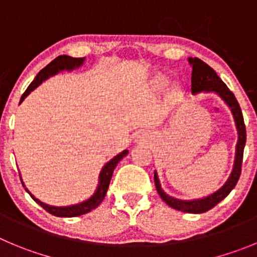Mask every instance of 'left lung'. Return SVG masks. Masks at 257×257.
I'll list each match as a JSON object with an SVG mask.
<instances>
[{"mask_svg":"<svg viewBox=\"0 0 257 257\" xmlns=\"http://www.w3.org/2000/svg\"><path fill=\"white\" fill-rule=\"evenodd\" d=\"M189 62H190L191 67H193V72H191V92L198 93L200 91H207V92L213 91V92H217L228 104V106L231 107L232 112H233L234 120H236L237 131H238V142H237L236 146V158H234V166L233 170H232L231 176L228 177L226 184L219 190L213 193L212 195L207 196V198L188 201L171 198V196L164 193V190L161 189V185H160V181H158L157 174L155 172V185L156 189H157V193L167 205H170V207L176 210H181V212L198 214V213H204L207 210L212 209L213 207H215L236 186L237 181H238L239 176H241L243 148L244 143H246V126H244L243 115H242L238 101L234 97L233 92L229 91V88L227 87L226 83L218 77V74L215 73L214 69L208 66L201 59L196 58V57L189 58Z\"/></svg>","mask_w":257,"mask_h":257,"instance_id":"8db88e82","label":"left lung"}]
</instances>
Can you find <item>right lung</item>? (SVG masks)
Segmentation results:
<instances>
[{"label":"right lung","mask_w":257,"mask_h":257,"mask_svg":"<svg viewBox=\"0 0 257 257\" xmlns=\"http://www.w3.org/2000/svg\"><path fill=\"white\" fill-rule=\"evenodd\" d=\"M83 61H85V57H83V58H72V57H68V56H59V57H57L56 59H53V61L50 62L48 66H45L44 68H43L42 71L37 74V77L34 78V81H33V82L29 85V87L26 88V91L23 93V96H21L20 102L23 101L26 96H28L31 91L34 90L35 87H38V86H39L43 81L47 80L49 76L56 74L57 72L62 71V69H72V68H74V67H80L81 64L83 63ZM126 155H128V151L126 150L123 151V152L119 153L117 156H115L111 161H109L104 167H102L101 172H100V177H99L100 179L99 186H97V189H96L95 194H93V195L91 196L88 200L83 201V203H81V204H76V205H71V207H63V208L50 207V205L44 204V203L39 201L38 199H35L30 193L29 194H30L31 198L34 199V200L37 201L40 207H43L48 213H50V214H53V215H56V217L69 218V217H77V215L86 214V213H88V212H91L92 209H95L96 207H99L100 203L104 200L105 195H106L107 189H109V184H110V180H111L114 169L116 167V165L119 164V161H120L121 158L125 157ZM21 183H23V181H21Z\"/></svg>","instance_id":"obj_1"}]
</instances>
